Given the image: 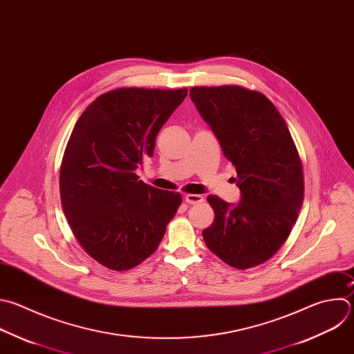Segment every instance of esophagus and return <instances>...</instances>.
Returning <instances> with one entry per match:
<instances>
[{
  "label": "esophagus",
  "instance_id": "obj_1",
  "mask_svg": "<svg viewBox=\"0 0 354 354\" xmlns=\"http://www.w3.org/2000/svg\"><path fill=\"white\" fill-rule=\"evenodd\" d=\"M185 201L187 204H200L204 201V197L201 194H186Z\"/></svg>",
  "mask_w": 354,
  "mask_h": 354
}]
</instances>
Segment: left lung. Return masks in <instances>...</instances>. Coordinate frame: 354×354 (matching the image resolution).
<instances>
[{
	"label": "left lung",
	"mask_w": 354,
	"mask_h": 354,
	"mask_svg": "<svg viewBox=\"0 0 354 354\" xmlns=\"http://www.w3.org/2000/svg\"><path fill=\"white\" fill-rule=\"evenodd\" d=\"M190 98L234 165L239 204L207 200L214 222L207 248L227 266L248 270L268 261L286 242L304 200L303 165L277 106L242 86H194Z\"/></svg>",
	"instance_id": "8db88e82"
}]
</instances>
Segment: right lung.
I'll list each match as a JSON object with an SVG mask.
<instances>
[{
	"instance_id": "obj_1",
	"label": "right lung",
	"mask_w": 354,
	"mask_h": 354,
	"mask_svg": "<svg viewBox=\"0 0 354 354\" xmlns=\"http://www.w3.org/2000/svg\"><path fill=\"white\" fill-rule=\"evenodd\" d=\"M187 88L121 87L80 115L64 151L59 193L83 250L112 271L131 270L160 246L182 196L135 174L153 157L156 138Z\"/></svg>"
}]
</instances>
